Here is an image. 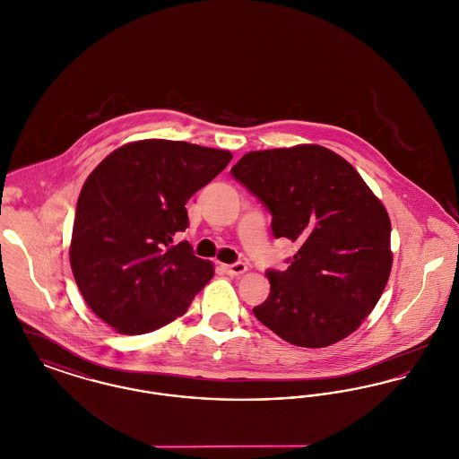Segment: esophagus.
I'll return each instance as SVG.
<instances>
[{"label":"esophagus","mask_w":459,"mask_h":459,"mask_svg":"<svg viewBox=\"0 0 459 459\" xmlns=\"http://www.w3.org/2000/svg\"><path fill=\"white\" fill-rule=\"evenodd\" d=\"M246 270H247V264H246V263L236 262L232 263V264H225V272H227L229 275H232V277L242 275Z\"/></svg>","instance_id":"obj_1"}]
</instances>
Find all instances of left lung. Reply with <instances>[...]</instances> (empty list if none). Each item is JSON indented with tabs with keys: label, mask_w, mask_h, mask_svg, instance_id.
Masks as SVG:
<instances>
[{
	"label": "left lung",
	"mask_w": 459,
	"mask_h": 459,
	"mask_svg": "<svg viewBox=\"0 0 459 459\" xmlns=\"http://www.w3.org/2000/svg\"><path fill=\"white\" fill-rule=\"evenodd\" d=\"M232 177L272 213L273 236L298 244L270 296L253 307L264 327L301 348L348 337L380 299L393 268L391 220L361 175L316 144L249 152Z\"/></svg>",
	"instance_id": "left-lung-1"
}]
</instances>
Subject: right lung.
I'll return each instance as SVG.
<instances>
[{"label":"right lung","instance_id":"right-lung-1","mask_svg":"<svg viewBox=\"0 0 459 459\" xmlns=\"http://www.w3.org/2000/svg\"><path fill=\"white\" fill-rule=\"evenodd\" d=\"M232 154L184 141L144 139L108 154L77 201L70 266L89 307L126 335L182 316L215 273L175 236L189 225L187 199Z\"/></svg>","mask_w":459,"mask_h":459}]
</instances>
